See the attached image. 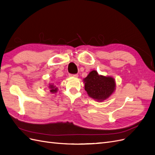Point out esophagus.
I'll list each match as a JSON object with an SVG mask.
<instances>
[{
    "mask_svg": "<svg viewBox=\"0 0 155 155\" xmlns=\"http://www.w3.org/2000/svg\"><path fill=\"white\" fill-rule=\"evenodd\" d=\"M69 76L70 77H78V74H69Z\"/></svg>",
    "mask_w": 155,
    "mask_h": 155,
    "instance_id": "obj_1",
    "label": "esophagus"
}]
</instances>
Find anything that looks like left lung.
I'll return each mask as SVG.
<instances>
[{
	"mask_svg": "<svg viewBox=\"0 0 155 155\" xmlns=\"http://www.w3.org/2000/svg\"><path fill=\"white\" fill-rule=\"evenodd\" d=\"M84 89L88 96L99 101L108 98L115 89V81L110 77L99 75L92 71L84 79Z\"/></svg>",
	"mask_w": 155,
	"mask_h": 155,
	"instance_id": "1",
	"label": "left lung"
}]
</instances>
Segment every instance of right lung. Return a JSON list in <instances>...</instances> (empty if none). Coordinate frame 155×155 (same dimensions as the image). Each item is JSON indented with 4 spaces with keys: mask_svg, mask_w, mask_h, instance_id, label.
Returning a JSON list of instances; mask_svg holds the SVG:
<instances>
[{
    "mask_svg": "<svg viewBox=\"0 0 155 155\" xmlns=\"http://www.w3.org/2000/svg\"><path fill=\"white\" fill-rule=\"evenodd\" d=\"M49 88H50V92H51V93H55V92H56L57 91H58V88H55V86H54V85H50V86H49Z\"/></svg>",
    "mask_w": 155,
    "mask_h": 155,
    "instance_id": "obj_1",
    "label": "right lung"
}]
</instances>
